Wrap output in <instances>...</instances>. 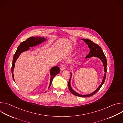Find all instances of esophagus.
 Masks as SVG:
<instances>
[{"label":"esophagus","mask_w":123,"mask_h":123,"mask_svg":"<svg viewBox=\"0 0 123 123\" xmlns=\"http://www.w3.org/2000/svg\"><path fill=\"white\" fill-rule=\"evenodd\" d=\"M65 69V67L64 65H62L60 67V70L61 71H63V70Z\"/></svg>","instance_id":"1"}]
</instances>
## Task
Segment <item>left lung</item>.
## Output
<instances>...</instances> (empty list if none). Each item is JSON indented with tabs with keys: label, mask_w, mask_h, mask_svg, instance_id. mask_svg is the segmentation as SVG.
<instances>
[{
	"label": "left lung",
	"mask_w": 123,
	"mask_h": 123,
	"mask_svg": "<svg viewBox=\"0 0 123 123\" xmlns=\"http://www.w3.org/2000/svg\"><path fill=\"white\" fill-rule=\"evenodd\" d=\"M81 40H83L86 43V44L88 46L89 48L90 49L89 54L87 55L85 58L87 59L89 58H91L92 57H97L98 58H99L101 62L103 63V66H104V76H103V78L102 80V82L101 83V84L99 86L97 87V89L95 90L93 92H92V93L89 94H79L78 93H77V92H76L75 91H74L71 86V79H72V73H71V78H70L69 81L68 82V89L73 94L75 95V96H77L79 97H90L91 96H92L93 95H94V94H95L101 87L103 85L104 83L105 82V79H106V73H107V59L106 56H105L103 51L102 50V49L101 48V47L100 46H99L97 44L93 43L92 41L91 40H89V39H81Z\"/></svg>",
	"instance_id": "1"
}]
</instances>
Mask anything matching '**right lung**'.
Returning <instances> with one entry per match:
<instances>
[{"label":"right lung","instance_id":"1","mask_svg":"<svg viewBox=\"0 0 123 123\" xmlns=\"http://www.w3.org/2000/svg\"><path fill=\"white\" fill-rule=\"evenodd\" d=\"M47 39L45 37H31L29 38H28L26 41H24L22 42L19 46L17 47V49H16V51L15 53L14 54L12 60V76L13 78V79L14 81V76H13V70L15 67V63L16 61V60L18 59L20 55L21 54L22 52H23L24 51H26L30 49V47H33L42 44L43 43L45 42L46 41H47ZM60 72V68L58 66H55L52 67L49 70V73L50 75V82L49 85V86L48 89L49 88L50 86L51 85V83L53 80L55 76L58 74Z\"/></svg>","mask_w":123,"mask_h":123}]
</instances>
